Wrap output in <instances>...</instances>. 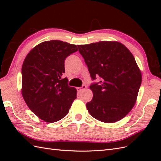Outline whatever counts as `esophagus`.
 Returning <instances> with one entry per match:
<instances>
[{
	"mask_svg": "<svg viewBox=\"0 0 161 161\" xmlns=\"http://www.w3.org/2000/svg\"><path fill=\"white\" fill-rule=\"evenodd\" d=\"M86 88V85H83V86H81V87H78V88H77V91H78V92H81L82 90L85 89V88Z\"/></svg>",
	"mask_w": 161,
	"mask_h": 161,
	"instance_id": "34e87169",
	"label": "esophagus"
}]
</instances>
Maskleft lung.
<instances>
[{
    "mask_svg": "<svg viewBox=\"0 0 161 161\" xmlns=\"http://www.w3.org/2000/svg\"><path fill=\"white\" fill-rule=\"evenodd\" d=\"M77 46L92 80L100 79L90 86L93 97L86 104L88 111L103 122L120 120L134 106L141 85V72L134 57L117 42Z\"/></svg>",
    "mask_w": 161,
    "mask_h": 161,
    "instance_id": "1",
    "label": "left lung"
}]
</instances>
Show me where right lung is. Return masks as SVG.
Instances as JSON below:
<instances>
[{
    "label": "right lung",
    "instance_id": "add662e5",
    "mask_svg": "<svg viewBox=\"0 0 161 161\" xmlns=\"http://www.w3.org/2000/svg\"><path fill=\"white\" fill-rule=\"evenodd\" d=\"M77 50L73 44L47 41L34 47L23 61L22 95L30 110L45 122L64 118L77 98V90L62 76L65 59Z\"/></svg>",
    "mask_w": 161,
    "mask_h": 161
}]
</instances>
